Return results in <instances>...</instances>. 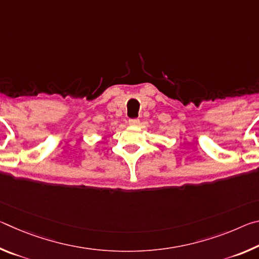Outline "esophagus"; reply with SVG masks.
Returning <instances> with one entry per match:
<instances>
[{
  "mask_svg": "<svg viewBox=\"0 0 259 259\" xmlns=\"http://www.w3.org/2000/svg\"><path fill=\"white\" fill-rule=\"evenodd\" d=\"M139 119H130L129 120V124L130 125H138L139 124Z\"/></svg>",
  "mask_w": 259,
  "mask_h": 259,
  "instance_id": "34e87169",
  "label": "esophagus"
}]
</instances>
